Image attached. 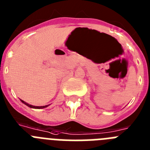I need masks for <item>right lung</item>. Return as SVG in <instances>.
<instances>
[{"instance_id":"add662e5","label":"right lung","mask_w":150,"mask_h":150,"mask_svg":"<svg viewBox=\"0 0 150 150\" xmlns=\"http://www.w3.org/2000/svg\"><path fill=\"white\" fill-rule=\"evenodd\" d=\"M22 103H24V104H25V105H27L28 107H31V108H35V109H42V108H45V107H48V106L46 105V106H41V107H38V106H32V105H30V104H27V103H25V101H23V100H22Z\"/></svg>"}]
</instances>
